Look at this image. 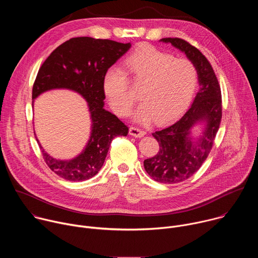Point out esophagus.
<instances>
[{
    "instance_id": "obj_1",
    "label": "esophagus",
    "mask_w": 258,
    "mask_h": 258,
    "mask_svg": "<svg viewBox=\"0 0 258 258\" xmlns=\"http://www.w3.org/2000/svg\"><path fill=\"white\" fill-rule=\"evenodd\" d=\"M130 135H132L134 137H137V138H141V137L146 135V132H144L143 130H141L138 126H131L130 127Z\"/></svg>"
}]
</instances>
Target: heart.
<instances>
[{
    "label": "heart",
    "mask_w": 258,
    "mask_h": 258,
    "mask_svg": "<svg viewBox=\"0 0 258 258\" xmlns=\"http://www.w3.org/2000/svg\"><path fill=\"white\" fill-rule=\"evenodd\" d=\"M119 68H109L103 79L105 95L113 111L125 116L136 101L130 83L141 86L143 103L136 113L142 122L152 117L166 121L185 108L192 99L196 84L195 65L185 58H173L151 45H143L132 52Z\"/></svg>",
    "instance_id": "1"
}]
</instances>
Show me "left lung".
<instances>
[{
    "mask_svg": "<svg viewBox=\"0 0 258 258\" xmlns=\"http://www.w3.org/2000/svg\"><path fill=\"white\" fill-rule=\"evenodd\" d=\"M170 43L187 55L195 65L200 89L193 104L180 118L156 130L152 136L159 143L158 153L144 160V167L154 180L177 183L191 177L210 153L223 115L222 92L215 72L207 58L187 41L178 38L161 40ZM208 122L198 141L188 137L190 127L198 121Z\"/></svg>",
    "mask_w": 258,
    "mask_h": 258,
    "instance_id": "left-lung-1",
    "label": "left lung"
}]
</instances>
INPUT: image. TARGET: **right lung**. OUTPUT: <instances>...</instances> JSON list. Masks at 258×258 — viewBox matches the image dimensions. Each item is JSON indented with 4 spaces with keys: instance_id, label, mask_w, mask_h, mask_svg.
Segmentation results:
<instances>
[{
    "instance_id": "right-lung-1",
    "label": "right lung",
    "mask_w": 258,
    "mask_h": 258,
    "mask_svg": "<svg viewBox=\"0 0 258 258\" xmlns=\"http://www.w3.org/2000/svg\"><path fill=\"white\" fill-rule=\"evenodd\" d=\"M130 48L131 43L89 36L72 38L57 47L40 67L32 87V99L52 89L73 90L87 100L93 121L86 149L69 161L52 158L36 139L45 162L60 177L71 181L93 177L101 169L112 140L127 135V125L103 108V79L109 67Z\"/></svg>"
}]
</instances>
